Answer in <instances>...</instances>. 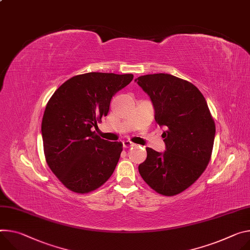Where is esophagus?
<instances>
[{"mask_svg":"<svg viewBox=\"0 0 250 250\" xmlns=\"http://www.w3.org/2000/svg\"><path fill=\"white\" fill-rule=\"evenodd\" d=\"M123 145H124V147H125V148H127V147H130V146H134V144H133V143H131L130 141H124V142H123Z\"/></svg>","mask_w":250,"mask_h":250,"instance_id":"34e87169","label":"esophagus"}]
</instances>
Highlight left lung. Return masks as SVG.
Listing matches in <instances>:
<instances>
[{"instance_id": "1", "label": "left lung", "mask_w": 250, "mask_h": 250, "mask_svg": "<svg viewBox=\"0 0 250 250\" xmlns=\"http://www.w3.org/2000/svg\"><path fill=\"white\" fill-rule=\"evenodd\" d=\"M135 82L149 96L166 151L146 147L139 166L146 183L156 192L172 196L193 185L211 157L215 124L208 103L191 83L168 74L139 77Z\"/></svg>"}]
</instances>
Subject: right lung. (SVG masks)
I'll use <instances>...</instances> for the list:
<instances>
[{
    "label": "right lung",
    "mask_w": 250,
    "mask_h": 250,
    "mask_svg": "<svg viewBox=\"0 0 250 250\" xmlns=\"http://www.w3.org/2000/svg\"><path fill=\"white\" fill-rule=\"evenodd\" d=\"M133 75L87 73L64 82L47 104L42 121L47 164L61 183L77 193L99 188L115 170L123 144L93 131L106 117L112 96Z\"/></svg>",
    "instance_id": "obj_1"
}]
</instances>
